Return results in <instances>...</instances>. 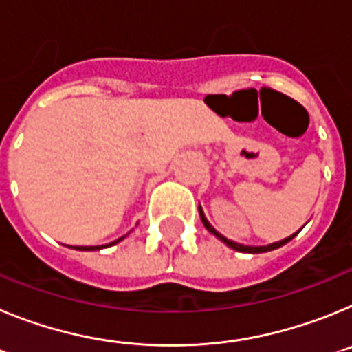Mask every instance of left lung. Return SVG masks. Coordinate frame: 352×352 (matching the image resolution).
Here are the masks:
<instances>
[{
    "label": "left lung",
    "instance_id": "8db88e82",
    "mask_svg": "<svg viewBox=\"0 0 352 352\" xmlns=\"http://www.w3.org/2000/svg\"><path fill=\"white\" fill-rule=\"evenodd\" d=\"M199 213H201V220H203L204 227H206V229L211 232V234H214L219 239H222V241L227 245V247L234 248V250H238V252H248V254H261V252H270V250H275V248H280L282 245H285V243H287V241H291V239L294 238V234H292V236H289V238L282 239V241H276V243L268 245V247H245V245L234 243V241H231V239L223 238L222 234H219V232L214 231L213 227L210 226V222H208V220H206V217H204V213H203V210H201V208H199Z\"/></svg>",
    "mask_w": 352,
    "mask_h": 352
}]
</instances>
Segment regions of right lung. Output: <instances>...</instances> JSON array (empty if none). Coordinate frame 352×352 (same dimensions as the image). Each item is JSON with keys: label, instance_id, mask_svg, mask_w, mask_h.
<instances>
[{"label": "right lung", "instance_id": "1", "mask_svg": "<svg viewBox=\"0 0 352 352\" xmlns=\"http://www.w3.org/2000/svg\"><path fill=\"white\" fill-rule=\"evenodd\" d=\"M121 239H123V238L116 239V241H113V243H109V245L118 243V241H121ZM76 248H77V250H98V248H102V247H76Z\"/></svg>", "mask_w": 352, "mask_h": 352}]
</instances>
